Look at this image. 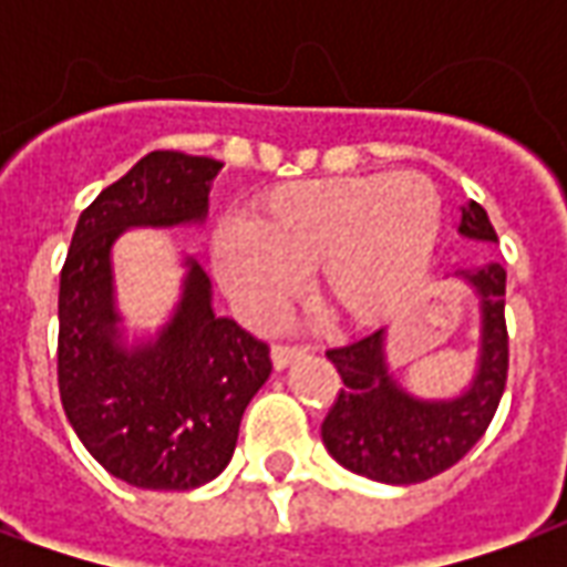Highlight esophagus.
Here are the masks:
<instances>
[{"label": "esophagus", "mask_w": 567, "mask_h": 567, "mask_svg": "<svg viewBox=\"0 0 567 567\" xmlns=\"http://www.w3.org/2000/svg\"><path fill=\"white\" fill-rule=\"evenodd\" d=\"M307 355V349H297V346H272V368L276 370H285L288 364H295L297 358Z\"/></svg>", "instance_id": "esophagus-1"}]
</instances>
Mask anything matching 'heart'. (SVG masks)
Listing matches in <instances>:
<instances>
[{
    "mask_svg": "<svg viewBox=\"0 0 567 567\" xmlns=\"http://www.w3.org/2000/svg\"><path fill=\"white\" fill-rule=\"evenodd\" d=\"M443 199L422 173L297 182L260 197L246 227L212 236V270L248 319L270 321L300 272L333 321L382 324L413 300L437 255Z\"/></svg>",
    "mask_w": 567,
    "mask_h": 567,
    "instance_id": "b5f03b06",
    "label": "heart"
}]
</instances>
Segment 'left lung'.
Wrapping results in <instances>:
<instances>
[{
    "label": "left lung",
    "instance_id": "8db88e82",
    "mask_svg": "<svg viewBox=\"0 0 567 567\" xmlns=\"http://www.w3.org/2000/svg\"><path fill=\"white\" fill-rule=\"evenodd\" d=\"M458 236L498 243L486 209L474 199L462 209ZM455 279L471 288L480 312L476 364L462 392L446 398L406 392L389 364V331L328 352L343 389L321 422V440L346 471L389 486H410L443 474L486 434L507 382V272L501 264H483L458 270Z\"/></svg>",
    "mask_w": 567,
    "mask_h": 567
}]
</instances>
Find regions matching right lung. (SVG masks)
<instances>
[{"mask_svg": "<svg viewBox=\"0 0 567 567\" xmlns=\"http://www.w3.org/2000/svg\"><path fill=\"white\" fill-rule=\"evenodd\" d=\"M221 161L151 151L81 212L60 272L56 377L69 425L127 486L185 492L221 474L270 349L215 316L212 282L185 255L182 295L154 333L117 309L115 243L133 227H199Z\"/></svg>", "mask_w": 567, "mask_h": 567, "instance_id": "add662e5", "label": "right lung"}]
</instances>
